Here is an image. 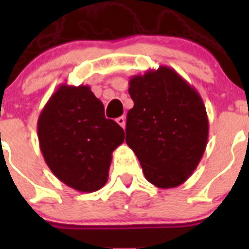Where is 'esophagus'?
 Wrapping results in <instances>:
<instances>
[{
  "instance_id": "1",
  "label": "esophagus",
  "mask_w": 249,
  "mask_h": 249,
  "mask_svg": "<svg viewBox=\"0 0 249 249\" xmlns=\"http://www.w3.org/2000/svg\"><path fill=\"white\" fill-rule=\"evenodd\" d=\"M116 122H117L118 124L122 127V128H124V127H126V117H124V116H121V117H118L117 120H116Z\"/></svg>"
}]
</instances>
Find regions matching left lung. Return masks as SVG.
<instances>
[{
	"label": "left lung",
	"mask_w": 249,
	"mask_h": 249,
	"mask_svg": "<svg viewBox=\"0 0 249 249\" xmlns=\"http://www.w3.org/2000/svg\"><path fill=\"white\" fill-rule=\"evenodd\" d=\"M128 92L135 106L127 113L126 142L144 177L163 190L179 186L197 168L208 141L202 97L167 66L132 76Z\"/></svg>",
	"instance_id": "left-lung-1"
}]
</instances>
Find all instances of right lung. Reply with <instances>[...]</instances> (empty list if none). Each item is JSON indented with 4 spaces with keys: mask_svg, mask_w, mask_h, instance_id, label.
<instances>
[{
    "mask_svg": "<svg viewBox=\"0 0 249 249\" xmlns=\"http://www.w3.org/2000/svg\"><path fill=\"white\" fill-rule=\"evenodd\" d=\"M39 148L59 181L78 192L98 191L108 179L112 152L124 131L105 117L89 86H58L37 121Z\"/></svg>",
    "mask_w": 249,
    "mask_h": 249,
    "instance_id": "right-lung-1",
    "label": "right lung"
}]
</instances>
